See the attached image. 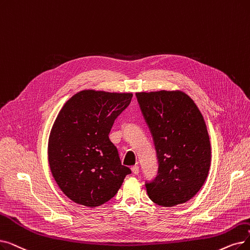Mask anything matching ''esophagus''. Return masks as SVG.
<instances>
[{
  "instance_id": "34e87169",
  "label": "esophagus",
  "mask_w": 250,
  "mask_h": 250,
  "mask_svg": "<svg viewBox=\"0 0 250 250\" xmlns=\"http://www.w3.org/2000/svg\"><path fill=\"white\" fill-rule=\"evenodd\" d=\"M132 171H133L134 175H138V173H139V167L138 166L132 167Z\"/></svg>"
}]
</instances>
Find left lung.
Masks as SVG:
<instances>
[{
    "instance_id": "obj_1",
    "label": "left lung",
    "mask_w": 250,
    "mask_h": 250,
    "mask_svg": "<svg viewBox=\"0 0 250 250\" xmlns=\"http://www.w3.org/2000/svg\"><path fill=\"white\" fill-rule=\"evenodd\" d=\"M153 137L158 175L146 183L149 198L171 208L197 194L208 178L211 149L204 118L182 91L136 93Z\"/></svg>"
}]
</instances>
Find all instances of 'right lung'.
<instances>
[{
  "label": "right lung",
  "mask_w": 250,
  "mask_h": 250,
  "mask_svg": "<svg viewBox=\"0 0 250 250\" xmlns=\"http://www.w3.org/2000/svg\"><path fill=\"white\" fill-rule=\"evenodd\" d=\"M132 93L83 90L65 103L52 126L48 159L53 178L73 202L96 208L110 200L131 169L109 140Z\"/></svg>",
  "instance_id": "1"
}]
</instances>
